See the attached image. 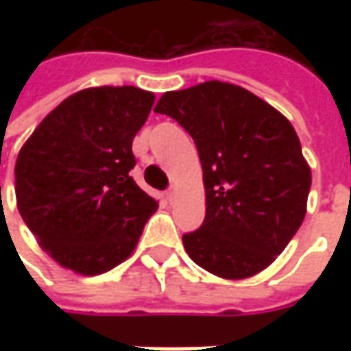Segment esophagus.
I'll return each mask as SVG.
<instances>
[{"instance_id":"esophagus-1","label":"esophagus","mask_w":351,"mask_h":351,"mask_svg":"<svg viewBox=\"0 0 351 351\" xmlns=\"http://www.w3.org/2000/svg\"><path fill=\"white\" fill-rule=\"evenodd\" d=\"M166 199H168L169 203H173V201H176V187H169L168 191H166Z\"/></svg>"}]
</instances>
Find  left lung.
I'll use <instances>...</instances> for the list:
<instances>
[{"label":"left lung","mask_w":351,"mask_h":351,"mask_svg":"<svg viewBox=\"0 0 351 351\" xmlns=\"http://www.w3.org/2000/svg\"><path fill=\"white\" fill-rule=\"evenodd\" d=\"M154 111L189 132L203 166L207 213L183 234L185 252L224 279L256 276L306 213L311 168L295 128L258 95L223 82L168 91Z\"/></svg>","instance_id":"left-lung-1"}]
</instances>
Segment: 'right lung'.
Wrapping results in <instances>:
<instances>
[{"label":"right lung","mask_w":351,"mask_h":351,"mask_svg":"<svg viewBox=\"0 0 351 351\" xmlns=\"http://www.w3.org/2000/svg\"><path fill=\"white\" fill-rule=\"evenodd\" d=\"M154 93L91 88L70 95L34 128L15 164L17 207L56 262L97 276L127 260L158 201L134 183L132 138Z\"/></svg>","instance_id":"1"}]
</instances>
